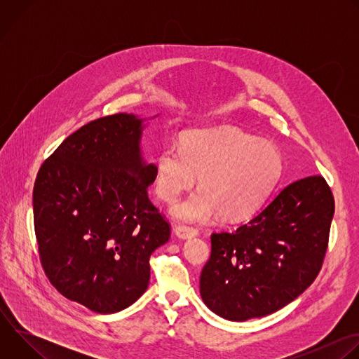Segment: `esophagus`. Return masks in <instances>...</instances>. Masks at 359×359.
<instances>
[{"label":"esophagus","mask_w":359,"mask_h":359,"mask_svg":"<svg viewBox=\"0 0 359 359\" xmlns=\"http://www.w3.org/2000/svg\"><path fill=\"white\" fill-rule=\"evenodd\" d=\"M175 234L177 238L180 240H190L193 237L198 236V231L196 229L191 227H186V226H179L175 229Z\"/></svg>","instance_id":"1"}]
</instances>
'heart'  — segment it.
Segmentation results:
<instances>
[{
	"instance_id": "heart-1",
	"label": "heart",
	"mask_w": 359,
	"mask_h": 359,
	"mask_svg": "<svg viewBox=\"0 0 359 359\" xmlns=\"http://www.w3.org/2000/svg\"><path fill=\"white\" fill-rule=\"evenodd\" d=\"M156 194L177 201L170 216L182 223H208L219 215L237 222L257 210L277 182L283 159L269 140L255 139L233 126L196 129L180 136V149L163 147L155 158Z\"/></svg>"
}]
</instances>
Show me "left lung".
<instances>
[{"mask_svg":"<svg viewBox=\"0 0 359 359\" xmlns=\"http://www.w3.org/2000/svg\"><path fill=\"white\" fill-rule=\"evenodd\" d=\"M334 210L331 189L316 175L290 183L236 231L212 234L203 302L237 323L281 310L318 276Z\"/></svg>","mask_w":359,"mask_h":359,"instance_id":"left-lung-1","label":"left lung"}]
</instances>
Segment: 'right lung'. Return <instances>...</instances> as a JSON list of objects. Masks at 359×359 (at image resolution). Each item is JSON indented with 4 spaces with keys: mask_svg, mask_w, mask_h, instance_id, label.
Masks as SVG:
<instances>
[{
    "mask_svg": "<svg viewBox=\"0 0 359 359\" xmlns=\"http://www.w3.org/2000/svg\"><path fill=\"white\" fill-rule=\"evenodd\" d=\"M149 119L118 114L69 135L41 166L32 193L41 263L53 285L90 311L114 314L142 297L149 259L170 227L147 197Z\"/></svg>",
    "mask_w": 359,
    "mask_h": 359,
    "instance_id": "add662e5",
    "label": "right lung"
}]
</instances>
